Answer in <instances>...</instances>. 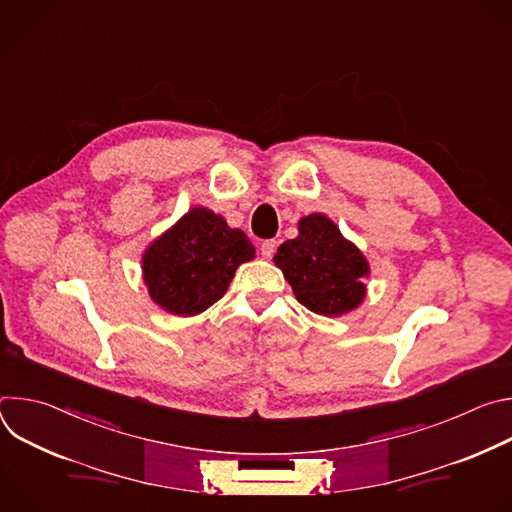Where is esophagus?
Wrapping results in <instances>:
<instances>
[{
	"label": "esophagus",
	"mask_w": 512,
	"mask_h": 512,
	"mask_svg": "<svg viewBox=\"0 0 512 512\" xmlns=\"http://www.w3.org/2000/svg\"><path fill=\"white\" fill-rule=\"evenodd\" d=\"M275 249H277V243H275L273 239H267V241L261 243V255H263L265 259H271L273 253H275Z\"/></svg>",
	"instance_id": "1"
}]
</instances>
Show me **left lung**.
Returning a JSON list of instances; mask_svg holds the SVG:
<instances>
[{"label": "left lung", "instance_id": "left-lung-1", "mask_svg": "<svg viewBox=\"0 0 512 512\" xmlns=\"http://www.w3.org/2000/svg\"><path fill=\"white\" fill-rule=\"evenodd\" d=\"M273 263L283 271L296 300L314 314L344 316L367 298V257L322 212L300 218L298 237L277 249Z\"/></svg>", "mask_w": 512, "mask_h": 512}]
</instances>
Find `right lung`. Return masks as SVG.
Returning <instances> with one entry per match:
<instances>
[{"label": "right lung", "instance_id": "1", "mask_svg": "<svg viewBox=\"0 0 512 512\" xmlns=\"http://www.w3.org/2000/svg\"><path fill=\"white\" fill-rule=\"evenodd\" d=\"M255 247L221 214L192 206L141 255V277L152 302L180 318L198 316L221 300Z\"/></svg>", "mask_w": 512, "mask_h": 512}]
</instances>
